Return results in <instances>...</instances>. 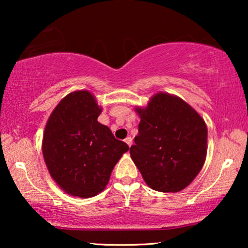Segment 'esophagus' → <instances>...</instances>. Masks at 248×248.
Returning a JSON list of instances; mask_svg holds the SVG:
<instances>
[{
	"label": "esophagus",
	"mask_w": 248,
	"mask_h": 248,
	"mask_svg": "<svg viewBox=\"0 0 248 248\" xmlns=\"http://www.w3.org/2000/svg\"><path fill=\"white\" fill-rule=\"evenodd\" d=\"M125 143H126L128 147H131V145H132V138L127 137L126 139H125Z\"/></svg>",
	"instance_id": "1"
}]
</instances>
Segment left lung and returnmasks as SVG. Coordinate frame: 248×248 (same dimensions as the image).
Here are the masks:
<instances>
[{"label": "left lung", "instance_id": "left-lung-1", "mask_svg": "<svg viewBox=\"0 0 248 248\" xmlns=\"http://www.w3.org/2000/svg\"><path fill=\"white\" fill-rule=\"evenodd\" d=\"M134 110L141 121L130 154L144 182L158 192L184 189L204 165V120L182 98L167 93H157L147 106Z\"/></svg>", "mask_w": 248, "mask_h": 248}]
</instances>
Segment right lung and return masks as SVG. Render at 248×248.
I'll list each match as a JSON object with an SVG mask.
<instances>
[{"instance_id":"right-lung-1","label":"right lung","mask_w":248,"mask_h":248,"mask_svg":"<svg viewBox=\"0 0 248 248\" xmlns=\"http://www.w3.org/2000/svg\"><path fill=\"white\" fill-rule=\"evenodd\" d=\"M101 108L88 90L70 93L54 108L42 150L50 177L64 192L81 199L103 192L128 149L97 121Z\"/></svg>"}]
</instances>
